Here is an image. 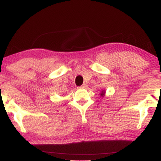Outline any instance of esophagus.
Wrapping results in <instances>:
<instances>
[{"instance_id": "1", "label": "esophagus", "mask_w": 161, "mask_h": 161, "mask_svg": "<svg viewBox=\"0 0 161 161\" xmlns=\"http://www.w3.org/2000/svg\"><path fill=\"white\" fill-rule=\"evenodd\" d=\"M87 88H88V85H87V84H86V83H84L83 86L78 87L79 89H86Z\"/></svg>"}]
</instances>
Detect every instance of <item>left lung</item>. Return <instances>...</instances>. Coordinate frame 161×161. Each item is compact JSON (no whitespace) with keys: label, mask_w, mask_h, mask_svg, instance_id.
<instances>
[{"label":"left lung","mask_w":161,"mask_h":161,"mask_svg":"<svg viewBox=\"0 0 161 161\" xmlns=\"http://www.w3.org/2000/svg\"><path fill=\"white\" fill-rule=\"evenodd\" d=\"M100 97H104L105 95V90H103L102 91H101V92L100 93Z\"/></svg>","instance_id":"obj_1"}]
</instances>
